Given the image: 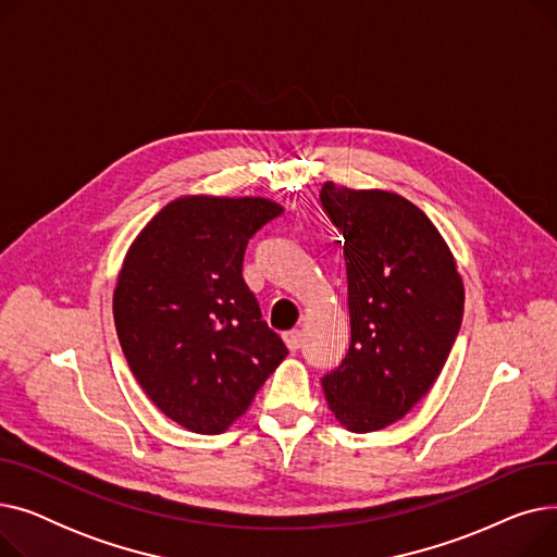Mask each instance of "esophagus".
<instances>
[{
    "label": "esophagus",
    "instance_id": "34e87169",
    "mask_svg": "<svg viewBox=\"0 0 557 557\" xmlns=\"http://www.w3.org/2000/svg\"><path fill=\"white\" fill-rule=\"evenodd\" d=\"M284 343H286V347L290 349V352H296V349H300V345H302V334L298 330L286 332L284 334Z\"/></svg>",
    "mask_w": 557,
    "mask_h": 557
}]
</instances>
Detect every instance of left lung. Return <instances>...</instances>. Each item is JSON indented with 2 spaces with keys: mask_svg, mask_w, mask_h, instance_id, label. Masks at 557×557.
<instances>
[{
  "mask_svg": "<svg viewBox=\"0 0 557 557\" xmlns=\"http://www.w3.org/2000/svg\"><path fill=\"white\" fill-rule=\"evenodd\" d=\"M320 202L345 239L352 336L320 384L341 426L370 433L401 420L443 372L465 286L443 234L411 200L327 181Z\"/></svg>",
  "mask_w": 557,
  "mask_h": 557,
  "instance_id": "8db88e82",
  "label": "left lung"
}]
</instances>
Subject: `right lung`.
<instances>
[{
	"label": "right lung",
	"instance_id": "1",
	"mask_svg": "<svg viewBox=\"0 0 557 557\" xmlns=\"http://www.w3.org/2000/svg\"><path fill=\"white\" fill-rule=\"evenodd\" d=\"M280 214L263 196L187 194L126 250L116 336L141 391L187 431L223 433L286 357L242 275L248 239Z\"/></svg>",
	"mask_w": 557,
	"mask_h": 557
}]
</instances>
